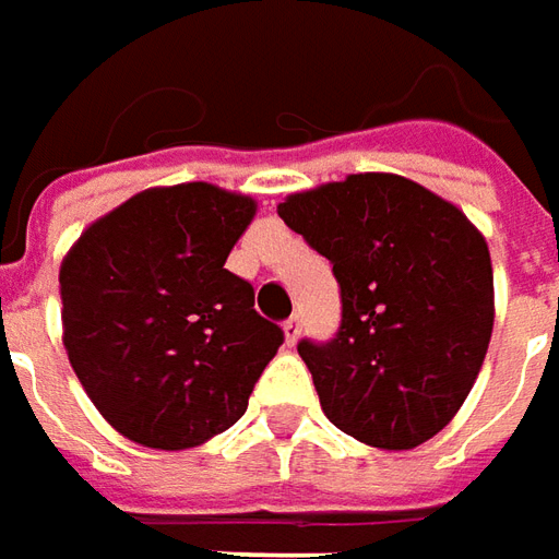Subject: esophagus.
Segmentation results:
<instances>
[{
    "instance_id": "1",
    "label": "esophagus",
    "mask_w": 559,
    "mask_h": 559,
    "mask_svg": "<svg viewBox=\"0 0 559 559\" xmlns=\"http://www.w3.org/2000/svg\"><path fill=\"white\" fill-rule=\"evenodd\" d=\"M283 334H286V343L288 346H295L300 336V316H292V319H286L283 322Z\"/></svg>"
}]
</instances>
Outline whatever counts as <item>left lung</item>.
I'll return each mask as SVG.
<instances>
[{
    "mask_svg": "<svg viewBox=\"0 0 559 559\" xmlns=\"http://www.w3.org/2000/svg\"><path fill=\"white\" fill-rule=\"evenodd\" d=\"M276 213L340 283L334 340L298 343L331 425L388 451L437 437L476 382L493 331L481 231L397 174H349L288 195Z\"/></svg>",
    "mask_w": 559,
    "mask_h": 559,
    "instance_id": "left-lung-1",
    "label": "left lung"
}]
</instances>
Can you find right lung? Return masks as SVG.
I'll use <instances>...</instances> for the list:
<instances>
[{"instance_id": "1", "label": "right lung", "mask_w": 559, "mask_h": 559, "mask_svg": "<svg viewBox=\"0 0 559 559\" xmlns=\"http://www.w3.org/2000/svg\"><path fill=\"white\" fill-rule=\"evenodd\" d=\"M255 216L210 183L144 189L90 225L59 267L62 343L83 391L146 449H195L247 413L283 328L225 259Z\"/></svg>"}]
</instances>
